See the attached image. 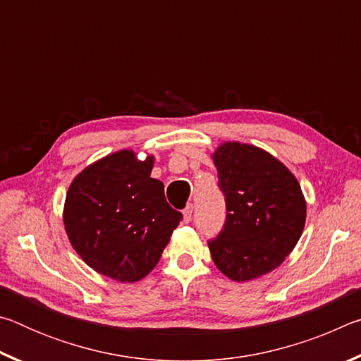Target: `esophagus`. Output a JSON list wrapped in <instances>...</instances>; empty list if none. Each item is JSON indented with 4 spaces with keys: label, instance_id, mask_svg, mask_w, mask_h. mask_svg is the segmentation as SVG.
<instances>
[{
    "label": "esophagus",
    "instance_id": "esophagus-1",
    "mask_svg": "<svg viewBox=\"0 0 361 361\" xmlns=\"http://www.w3.org/2000/svg\"><path fill=\"white\" fill-rule=\"evenodd\" d=\"M192 218V204H189L185 210H183V221L189 223Z\"/></svg>",
    "mask_w": 361,
    "mask_h": 361
}]
</instances>
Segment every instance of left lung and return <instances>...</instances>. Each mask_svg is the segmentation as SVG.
<instances>
[{"instance_id": "obj_1", "label": "left lung", "mask_w": 361, "mask_h": 361, "mask_svg": "<svg viewBox=\"0 0 361 361\" xmlns=\"http://www.w3.org/2000/svg\"><path fill=\"white\" fill-rule=\"evenodd\" d=\"M212 159L228 210L224 229L209 242L212 259L228 279L248 282L293 252L307 205L296 176L258 146L224 142Z\"/></svg>"}]
</instances>
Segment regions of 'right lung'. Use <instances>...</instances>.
Segmentation results:
<instances>
[{
    "label": "right lung",
    "mask_w": 361,
    "mask_h": 361,
    "mask_svg": "<svg viewBox=\"0 0 361 361\" xmlns=\"http://www.w3.org/2000/svg\"><path fill=\"white\" fill-rule=\"evenodd\" d=\"M154 156L132 149L99 159L75 176L63 224L71 247L95 272L133 283L156 267L181 213L167 204L164 183L151 178Z\"/></svg>",
    "instance_id": "1"
}]
</instances>
